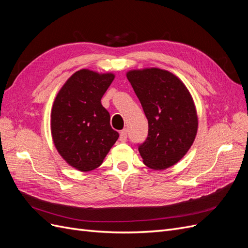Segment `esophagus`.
<instances>
[{
  "instance_id": "1",
  "label": "esophagus",
  "mask_w": 248,
  "mask_h": 248,
  "mask_svg": "<svg viewBox=\"0 0 248 248\" xmlns=\"http://www.w3.org/2000/svg\"><path fill=\"white\" fill-rule=\"evenodd\" d=\"M126 140H127V130L124 129V130L120 132V140L126 141Z\"/></svg>"
}]
</instances>
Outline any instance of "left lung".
<instances>
[{"instance_id":"8db88e82","label":"left lung","mask_w":248,"mask_h":248,"mask_svg":"<svg viewBox=\"0 0 248 248\" xmlns=\"http://www.w3.org/2000/svg\"><path fill=\"white\" fill-rule=\"evenodd\" d=\"M126 77L149 124L148 138L139 148L142 162L155 170L175 166L198 132V112L189 90L174 73L156 67L132 69Z\"/></svg>"}]
</instances>
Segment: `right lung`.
<instances>
[{
	"label": "right lung",
	"mask_w": 248,
	"mask_h": 248,
	"mask_svg": "<svg viewBox=\"0 0 248 248\" xmlns=\"http://www.w3.org/2000/svg\"><path fill=\"white\" fill-rule=\"evenodd\" d=\"M114 78L111 72L80 69L65 81L52 104V141L62 158L79 171L100 167L119 138L100 101Z\"/></svg>",
	"instance_id": "1"
}]
</instances>
